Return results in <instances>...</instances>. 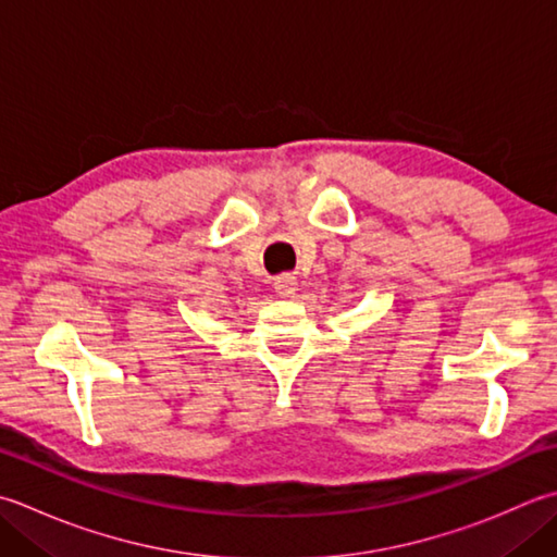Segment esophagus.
Segmentation results:
<instances>
[{"label": "esophagus", "mask_w": 557, "mask_h": 557, "mask_svg": "<svg viewBox=\"0 0 557 557\" xmlns=\"http://www.w3.org/2000/svg\"><path fill=\"white\" fill-rule=\"evenodd\" d=\"M272 287L280 294V297H294V292H297V277L294 275H280L272 282Z\"/></svg>", "instance_id": "obj_1"}]
</instances>
